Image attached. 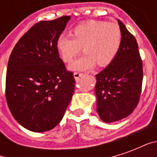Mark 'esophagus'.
Instances as JSON below:
<instances>
[{"instance_id":"obj_1","label":"esophagus","mask_w":157,"mask_h":157,"mask_svg":"<svg viewBox=\"0 0 157 157\" xmlns=\"http://www.w3.org/2000/svg\"><path fill=\"white\" fill-rule=\"evenodd\" d=\"M84 75L83 73H80V72H75V74H74V77H75V80H79V79L82 77Z\"/></svg>"}]
</instances>
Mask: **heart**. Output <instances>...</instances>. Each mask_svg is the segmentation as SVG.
<instances>
[{
    "mask_svg": "<svg viewBox=\"0 0 157 157\" xmlns=\"http://www.w3.org/2000/svg\"><path fill=\"white\" fill-rule=\"evenodd\" d=\"M123 43V33L117 23L88 20L73 29L72 35H61L57 40V49L65 63H71L81 53L86 52L72 64V71L109 65L116 58Z\"/></svg>",
    "mask_w": 157,
    "mask_h": 157,
    "instance_id": "1",
    "label": "heart"
}]
</instances>
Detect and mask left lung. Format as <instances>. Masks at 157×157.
<instances>
[{"mask_svg": "<svg viewBox=\"0 0 157 157\" xmlns=\"http://www.w3.org/2000/svg\"><path fill=\"white\" fill-rule=\"evenodd\" d=\"M123 43L116 58L97 74L96 95L100 118L106 123L119 121L134 112L141 95L143 64L138 44L118 20Z\"/></svg>", "mask_w": 157, "mask_h": 157, "instance_id": "obj_1", "label": "left lung"}]
</instances>
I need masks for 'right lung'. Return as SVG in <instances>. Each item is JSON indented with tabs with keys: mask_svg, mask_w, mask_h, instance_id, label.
I'll return each mask as SVG.
<instances>
[{
	"mask_svg": "<svg viewBox=\"0 0 157 157\" xmlns=\"http://www.w3.org/2000/svg\"><path fill=\"white\" fill-rule=\"evenodd\" d=\"M70 18L63 16L35 23L10 55L6 102L16 120L31 131L55 128L75 92L74 73L67 71L57 49V40Z\"/></svg>",
	"mask_w": 157,
	"mask_h": 157,
	"instance_id": "1",
	"label": "right lung"
}]
</instances>
